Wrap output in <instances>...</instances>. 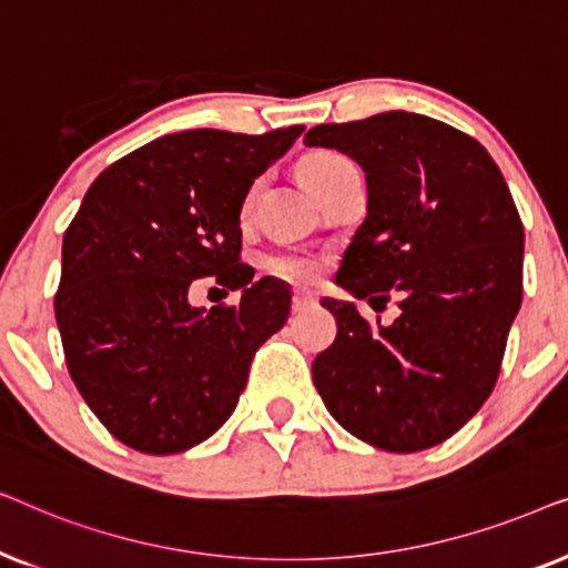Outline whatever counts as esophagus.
Segmentation results:
<instances>
[{
  "label": "esophagus",
  "instance_id": "obj_1",
  "mask_svg": "<svg viewBox=\"0 0 568 568\" xmlns=\"http://www.w3.org/2000/svg\"><path fill=\"white\" fill-rule=\"evenodd\" d=\"M315 305H317V297H315L313 292H305V290L294 292V297H292V310H294V313H305V310L315 307Z\"/></svg>",
  "mask_w": 568,
  "mask_h": 568
}]
</instances>
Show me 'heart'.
Instances as JSON below:
<instances>
[{"mask_svg": "<svg viewBox=\"0 0 568 568\" xmlns=\"http://www.w3.org/2000/svg\"><path fill=\"white\" fill-rule=\"evenodd\" d=\"M346 165H352V160L344 158L341 152L317 150V152H310L307 158L302 160L300 175L307 189L317 196V193H321ZM253 193L255 191L247 193L243 201V220H247V214H251ZM271 271L278 276L290 278V282H313L317 276V263L313 258H307V255H278V258L271 261Z\"/></svg>", "mask_w": 568, "mask_h": 568, "instance_id": "heart-1", "label": "heart"}]
</instances>
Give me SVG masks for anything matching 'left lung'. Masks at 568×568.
Segmentation results:
<instances>
[{
	"label": "left lung",
	"instance_id": "1",
	"mask_svg": "<svg viewBox=\"0 0 568 568\" xmlns=\"http://www.w3.org/2000/svg\"><path fill=\"white\" fill-rule=\"evenodd\" d=\"M305 144L348 154L367 178L336 284L375 310L400 297L390 325L323 297L338 333L313 362L317 393L356 439L429 449L491 395L523 305L525 230L507 181L476 139L406 111L323 123Z\"/></svg>",
	"mask_w": 568,
	"mask_h": 568
}]
</instances>
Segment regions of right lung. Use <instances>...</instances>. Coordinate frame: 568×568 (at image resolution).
Returning <instances> with one entry per match:
<instances>
[{
    "label": "right lung",
    "instance_id": "1",
    "mask_svg": "<svg viewBox=\"0 0 568 568\" xmlns=\"http://www.w3.org/2000/svg\"><path fill=\"white\" fill-rule=\"evenodd\" d=\"M305 126L268 134L191 129L139 146L84 193L64 232L53 307L69 375L100 424L146 455L185 453L232 416L292 294L240 263L251 185ZM244 292L193 308L196 277Z\"/></svg>",
    "mask_w": 568,
    "mask_h": 568
}]
</instances>
